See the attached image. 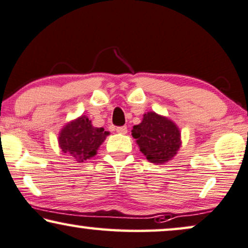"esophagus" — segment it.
Here are the masks:
<instances>
[{
    "mask_svg": "<svg viewBox=\"0 0 248 248\" xmlns=\"http://www.w3.org/2000/svg\"><path fill=\"white\" fill-rule=\"evenodd\" d=\"M117 133L118 134H122V135H124V134H127V127L126 126H122V127H117Z\"/></svg>",
    "mask_w": 248,
    "mask_h": 248,
    "instance_id": "esophagus-1",
    "label": "esophagus"
}]
</instances>
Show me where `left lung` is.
Returning a JSON list of instances; mask_svg holds the SVG:
<instances>
[{
    "mask_svg": "<svg viewBox=\"0 0 248 248\" xmlns=\"http://www.w3.org/2000/svg\"><path fill=\"white\" fill-rule=\"evenodd\" d=\"M131 135L150 162L163 164L170 161L181 146L180 130L170 119L155 112L144 114Z\"/></svg>",
    "mask_w": 248,
    "mask_h": 248,
    "instance_id": "1",
    "label": "left lung"
}]
</instances>
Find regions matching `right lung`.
I'll return each instance as SVG.
<instances>
[{
	"label": "right lung",
	"instance_id": "obj_1",
	"mask_svg": "<svg viewBox=\"0 0 248 248\" xmlns=\"http://www.w3.org/2000/svg\"><path fill=\"white\" fill-rule=\"evenodd\" d=\"M108 135V131L94 127L86 115H81L62 128L59 134V146L77 162H84L96 155Z\"/></svg>",
	"mask_w": 248,
	"mask_h": 248
}]
</instances>
